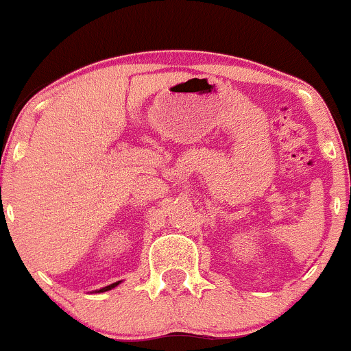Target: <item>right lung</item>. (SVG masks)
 <instances>
[{"label": "right lung", "instance_id": "add662e5", "mask_svg": "<svg viewBox=\"0 0 351 351\" xmlns=\"http://www.w3.org/2000/svg\"><path fill=\"white\" fill-rule=\"evenodd\" d=\"M116 285H119V283H112V285H109V287H106V289H102V290H99V292H107V290H110V289H114V287Z\"/></svg>", "mask_w": 351, "mask_h": 351}]
</instances>
